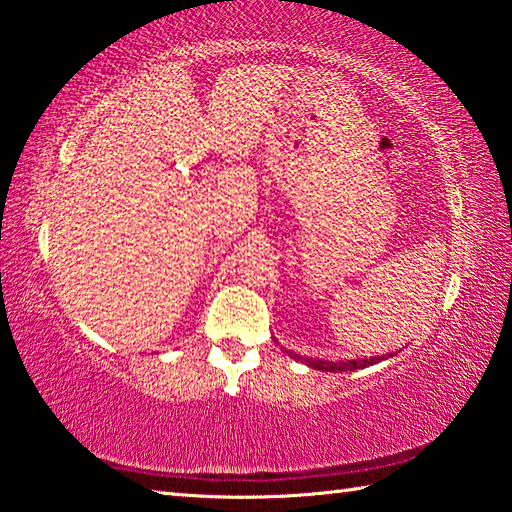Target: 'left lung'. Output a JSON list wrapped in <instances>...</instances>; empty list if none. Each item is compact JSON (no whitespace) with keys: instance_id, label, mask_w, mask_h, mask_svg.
Here are the masks:
<instances>
[{"instance_id":"obj_1","label":"left lung","mask_w":512,"mask_h":512,"mask_svg":"<svg viewBox=\"0 0 512 512\" xmlns=\"http://www.w3.org/2000/svg\"><path fill=\"white\" fill-rule=\"evenodd\" d=\"M274 343H278L274 339ZM283 352H287V356H292V359L305 363L307 368L312 370H321V372H354V370H363V368H370V365H376L381 361H388L392 359V352L390 354H376V356H370V359H345V361H332V359H318V356H303V354H296L292 350H287V347H281Z\"/></svg>"}]
</instances>
